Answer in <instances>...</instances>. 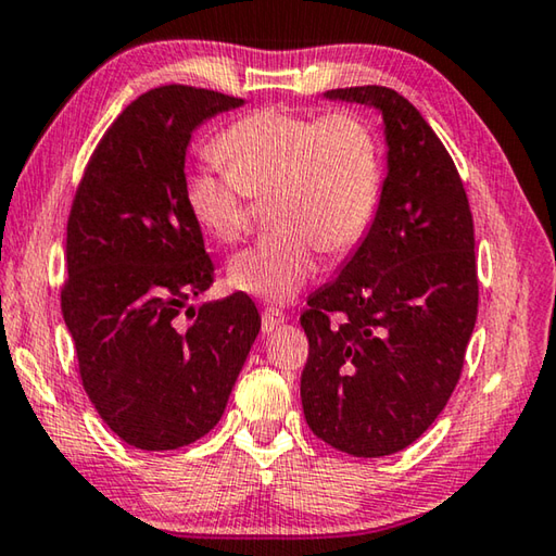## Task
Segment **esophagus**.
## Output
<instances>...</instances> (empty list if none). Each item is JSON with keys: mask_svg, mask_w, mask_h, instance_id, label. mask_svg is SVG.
Segmentation results:
<instances>
[{"mask_svg": "<svg viewBox=\"0 0 556 556\" xmlns=\"http://www.w3.org/2000/svg\"><path fill=\"white\" fill-rule=\"evenodd\" d=\"M286 313L283 309H278V307H266L261 313V329H263V334H273L276 332V329L286 323Z\"/></svg>", "mask_w": 556, "mask_h": 556, "instance_id": "obj_1", "label": "esophagus"}]
</instances>
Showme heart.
<instances>
[{
  "mask_svg": "<svg viewBox=\"0 0 556 556\" xmlns=\"http://www.w3.org/2000/svg\"><path fill=\"white\" fill-rule=\"evenodd\" d=\"M214 153L224 170L185 175L192 219L222 243L251 227V200L268 202L270 231L229 266L231 283L266 303H290L317 270V253L342 258L371 229L383 188L374 126L352 110L309 114L261 106L229 124Z\"/></svg>",
  "mask_w": 556,
  "mask_h": 556,
  "instance_id": "b5f03b06",
  "label": "heart"
}]
</instances>
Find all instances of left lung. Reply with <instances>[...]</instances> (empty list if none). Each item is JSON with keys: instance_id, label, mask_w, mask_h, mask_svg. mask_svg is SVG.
<instances>
[{"instance_id": "1", "label": "left lung", "mask_w": 556, "mask_h": 556, "mask_svg": "<svg viewBox=\"0 0 556 556\" xmlns=\"http://www.w3.org/2000/svg\"><path fill=\"white\" fill-rule=\"evenodd\" d=\"M383 114L388 175L362 247L300 317V378L319 440L364 459L410 446L459 383L479 313L473 217L440 136L391 87L329 90Z\"/></svg>"}]
</instances>
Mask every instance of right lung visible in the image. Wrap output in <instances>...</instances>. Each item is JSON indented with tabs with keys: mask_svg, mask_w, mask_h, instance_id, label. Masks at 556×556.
I'll list each match as a JSON object with an SVG mask.
<instances>
[{
	"mask_svg": "<svg viewBox=\"0 0 556 556\" xmlns=\"http://www.w3.org/2000/svg\"><path fill=\"white\" fill-rule=\"evenodd\" d=\"M241 104L204 87H153L104 131L77 185L61 307L85 393L136 450L207 434L261 329L243 293L190 307L214 263L185 204V151L204 119Z\"/></svg>",
	"mask_w": 556,
	"mask_h": 556,
	"instance_id": "add662e5",
	"label": "right lung"
}]
</instances>
